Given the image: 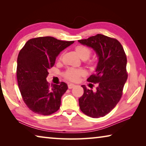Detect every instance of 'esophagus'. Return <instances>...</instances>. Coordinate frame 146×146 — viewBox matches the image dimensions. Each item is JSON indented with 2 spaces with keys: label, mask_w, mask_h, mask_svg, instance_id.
Masks as SVG:
<instances>
[{
  "label": "esophagus",
  "mask_w": 146,
  "mask_h": 146,
  "mask_svg": "<svg viewBox=\"0 0 146 146\" xmlns=\"http://www.w3.org/2000/svg\"><path fill=\"white\" fill-rule=\"evenodd\" d=\"M75 85L73 84H68V88L69 89H72L74 87H75Z\"/></svg>",
  "instance_id": "1"
}]
</instances>
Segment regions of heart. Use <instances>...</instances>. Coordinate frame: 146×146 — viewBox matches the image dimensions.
Listing matches in <instances>:
<instances>
[{
	"label": "heart",
	"mask_w": 146,
	"mask_h": 146,
	"mask_svg": "<svg viewBox=\"0 0 146 146\" xmlns=\"http://www.w3.org/2000/svg\"><path fill=\"white\" fill-rule=\"evenodd\" d=\"M75 51L80 57L83 60H86L90 57L91 50L88 47L83 45L78 46L75 48ZM85 75V71L83 69H75L73 68H68L64 73L66 78L71 81H76L81 76Z\"/></svg>",
	"instance_id": "b5f03b06"
}]
</instances>
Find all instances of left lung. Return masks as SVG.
<instances>
[{
	"mask_svg": "<svg viewBox=\"0 0 146 146\" xmlns=\"http://www.w3.org/2000/svg\"><path fill=\"white\" fill-rule=\"evenodd\" d=\"M78 42L93 48L98 56L95 73L87 79L88 82L97 84V87L93 91L82 86L84 94L78 99L79 107L90 117H104L122 97L127 78L126 55L119 41L102 34Z\"/></svg>",
	"mask_w": 146,
	"mask_h": 146,
	"instance_id": "8db88e82",
	"label": "left lung"
}]
</instances>
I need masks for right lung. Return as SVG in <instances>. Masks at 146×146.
Masks as SVG:
<instances>
[{
    "mask_svg": "<svg viewBox=\"0 0 146 146\" xmlns=\"http://www.w3.org/2000/svg\"><path fill=\"white\" fill-rule=\"evenodd\" d=\"M74 41H63L52 36L29 39L19 53L17 78L24 103L32 111L49 115L59 110L61 97L68 85L49 84L46 80L49 69L56 57Z\"/></svg>",
    "mask_w": 146,
    "mask_h": 146,
    "instance_id": "obj_1",
    "label": "right lung"
}]
</instances>
